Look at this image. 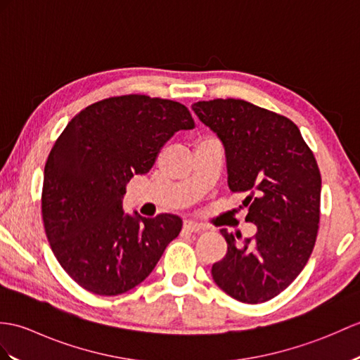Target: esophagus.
I'll use <instances>...</instances> for the list:
<instances>
[{"label": "esophagus", "instance_id": "obj_1", "mask_svg": "<svg viewBox=\"0 0 360 360\" xmlns=\"http://www.w3.org/2000/svg\"><path fill=\"white\" fill-rule=\"evenodd\" d=\"M202 230H204L202 225L195 222V221H186V222H184V231H187V233H200Z\"/></svg>", "mask_w": 360, "mask_h": 360}]
</instances>
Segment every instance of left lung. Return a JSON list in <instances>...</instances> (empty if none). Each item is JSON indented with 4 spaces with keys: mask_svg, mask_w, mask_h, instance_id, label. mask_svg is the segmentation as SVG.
Returning a JSON list of instances; mask_svg holds the SVG:
<instances>
[{
    "mask_svg": "<svg viewBox=\"0 0 360 360\" xmlns=\"http://www.w3.org/2000/svg\"><path fill=\"white\" fill-rule=\"evenodd\" d=\"M221 139L229 187L247 193L245 221L253 238L221 235L227 255L213 264L221 290L245 304L278 296L304 270L313 252L321 216V173L297 125L244 99H213L191 105Z\"/></svg>",
    "mask_w": 360,
    "mask_h": 360,
    "instance_id": "1",
    "label": "left lung"
}]
</instances>
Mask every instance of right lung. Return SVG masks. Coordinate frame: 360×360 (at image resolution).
<instances>
[{
    "instance_id": "add662e5",
    "label": "right lung",
    "mask_w": 360,
    "mask_h": 360,
    "mask_svg": "<svg viewBox=\"0 0 360 360\" xmlns=\"http://www.w3.org/2000/svg\"><path fill=\"white\" fill-rule=\"evenodd\" d=\"M193 127L186 105L146 95L103 99L67 124L44 167L41 212L53 255L78 285L118 296L153 271L182 219L124 213L125 186L152 169L174 133Z\"/></svg>"
}]
</instances>
